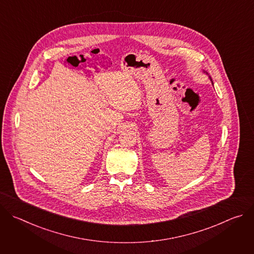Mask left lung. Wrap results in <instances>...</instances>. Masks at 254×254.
Returning <instances> with one entry per match:
<instances>
[{"mask_svg": "<svg viewBox=\"0 0 254 254\" xmlns=\"http://www.w3.org/2000/svg\"><path fill=\"white\" fill-rule=\"evenodd\" d=\"M210 79H211V77H210ZM211 80H212V79H211Z\"/></svg>", "mask_w": 254, "mask_h": 254, "instance_id": "1", "label": "left lung"}]
</instances>
